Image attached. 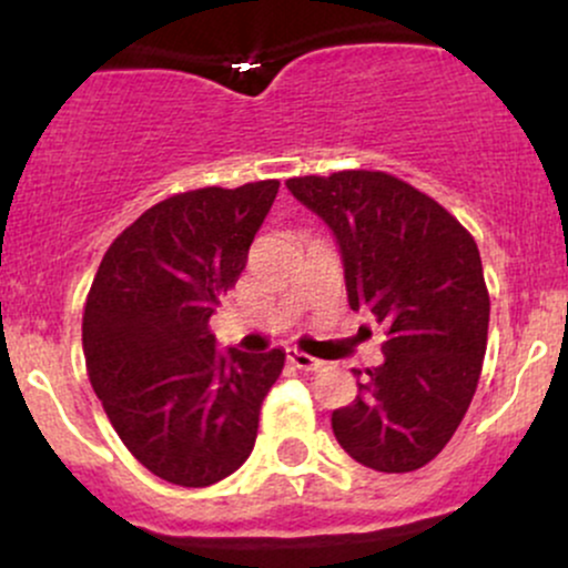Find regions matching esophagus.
<instances>
[{
	"instance_id": "34e87169",
	"label": "esophagus",
	"mask_w": 568,
	"mask_h": 568,
	"mask_svg": "<svg viewBox=\"0 0 568 568\" xmlns=\"http://www.w3.org/2000/svg\"><path fill=\"white\" fill-rule=\"evenodd\" d=\"M285 357H288L291 366H296L298 371H317V368H323V361H317V357L306 355V352L296 349V347L285 349Z\"/></svg>"
}]
</instances>
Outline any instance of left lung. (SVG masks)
<instances>
[{"mask_svg":"<svg viewBox=\"0 0 568 568\" xmlns=\"http://www.w3.org/2000/svg\"><path fill=\"white\" fill-rule=\"evenodd\" d=\"M285 186L334 234L352 310L387 323L384 363L331 414L338 446L371 470H419L452 440L480 379L488 291L478 245L395 175L342 171Z\"/></svg>","mask_w":568,"mask_h":568,"instance_id":"1","label":"left lung"}]
</instances>
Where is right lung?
I'll list each match as a JSON object with an SVG mask.
<instances>
[{
  "label": "right lung",
  "mask_w": 568,
  "mask_h": 568,
  "mask_svg": "<svg viewBox=\"0 0 568 568\" xmlns=\"http://www.w3.org/2000/svg\"><path fill=\"white\" fill-rule=\"evenodd\" d=\"M280 181L149 207L103 256L82 317L88 376L128 452L168 484H219L251 456L285 352H219L207 321L243 275Z\"/></svg>",
  "instance_id": "add662e5"
}]
</instances>
